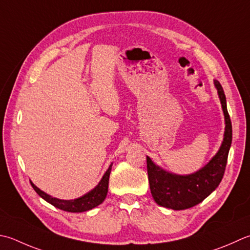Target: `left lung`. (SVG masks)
<instances>
[{
    "mask_svg": "<svg viewBox=\"0 0 250 250\" xmlns=\"http://www.w3.org/2000/svg\"><path fill=\"white\" fill-rule=\"evenodd\" d=\"M226 118V132L221 147L210 163L189 175L168 173L146 157L147 174L153 198L159 206L183 210L196 206L211 194L221 182L226 171L229 150L232 143V122L227 108L226 94L219 81H214Z\"/></svg>",
    "mask_w": 250,
    "mask_h": 250,
    "instance_id": "left-lung-1",
    "label": "left lung"
}]
</instances>
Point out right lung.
<instances>
[{
    "label": "right lung",
    "mask_w": 250,
    "mask_h": 250,
    "mask_svg": "<svg viewBox=\"0 0 250 250\" xmlns=\"http://www.w3.org/2000/svg\"><path fill=\"white\" fill-rule=\"evenodd\" d=\"M111 166L112 164L109 166L108 170L106 171L104 177H103L101 182L94 189H92L91 192L83 195L82 197H79L73 200H62V199L54 198L50 196V195H47L46 193L42 192L41 189H39L32 182L30 183L32 185L33 189L36 190V192L40 195L43 199H45L47 203L53 205L54 207L68 212H84V211H87V210H91L94 207L99 206L100 204L104 202L107 192H108V181H109V174L111 171Z\"/></svg>",
    "instance_id": "right-lung-1"
}]
</instances>
